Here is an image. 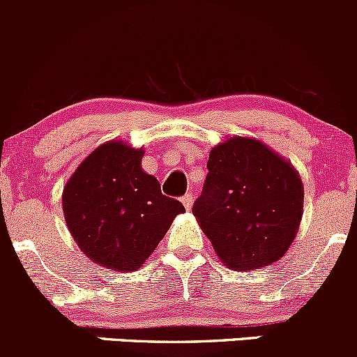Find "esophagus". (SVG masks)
Listing matches in <instances>:
<instances>
[{"instance_id": "1", "label": "esophagus", "mask_w": 357, "mask_h": 357, "mask_svg": "<svg viewBox=\"0 0 357 357\" xmlns=\"http://www.w3.org/2000/svg\"><path fill=\"white\" fill-rule=\"evenodd\" d=\"M192 201H194V196L190 192L183 194V196H182V203H183V206L187 208V210H190V206H192Z\"/></svg>"}]
</instances>
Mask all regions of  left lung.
Here are the masks:
<instances>
[{"label":"left lung","instance_id":"8db88e82","mask_svg":"<svg viewBox=\"0 0 357 357\" xmlns=\"http://www.w3.org/2000/svg\"><path fill=\"white\" fill-rule=\"evenodd\" d=\"M192 213L222 262L253 271L287 253L298 231L303 185L290 163L246 137L218 144Z\"/></svg>","mask_w":357,"mask_h":357}]
</instances>
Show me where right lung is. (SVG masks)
Here are the masks:
<instances>
[{"mask_svg": "<svg viewBox=\"0 0 357 357\" xmlns=\"http://www.w3.org/2000/svg\"><path fill=\"white\" fill-rule=\"evenodd\" d=\"M142 149L123 142L97 147L77 167L62 196L66 224L81 252L114 271H135L185 211L142 170Z\"/></svg>", "mask_w": 357, "mask_h": 357, "instance_id": "obj_1", "label": "right lung"}]
</instances>
